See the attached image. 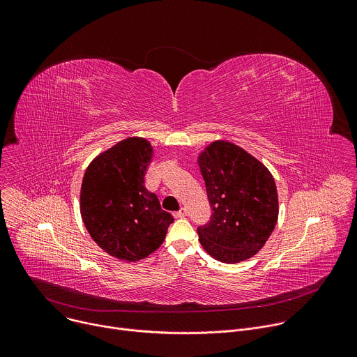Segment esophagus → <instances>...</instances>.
<instances>
[{
  "label": "esophagus",
  "mask_w": 357,
  "mask_h": 357,
  "mask_svg": "<svg viewBox=\"0 0 357 357\" xmlns=\"http://www.w3.org/2000/svg\"><path fill=\"white\" fill-rule=\"evenodd\" d=\"M186 215H188L186 208H181L178 212H175V213H174V216H175L176 219H182V218H185Z\"/></svg>",
  "instance_id": "34e87169"
}]
</instances>
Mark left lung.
Returning a JSON list of instances; mask_svg holds the SVG:
<instances>
[{
  "mask_svg": "<svg viewBox=\"0 0 357 357\" xmlns=\"http://www.w3.org/2000/svg\"><path fill=\"white\" fill-rule=\"evenodd\" d=\"M211 203V220L197 227L200 244L216 260L252 257L271 236L278 196L270 171L240 146L216 141L199 157Z\"/></svg>",
  "mask_w": 357,
  "mask_h": 357,
  "instance_id": "8db88e82",
  "label": "left lung"
}]
</instances>
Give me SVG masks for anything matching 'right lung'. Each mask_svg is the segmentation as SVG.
I'll return each instance as SVG.
<instances>
[{
    "mask_svg": "<svg viewBox=\"0 0 357 357\" xmlns=\"http://www.w3.org/2000/svg\"><path fill=\"white\" fill-rule=\"evenodd\" d=\"M151 158L146 139H123L89 165L80 190V213L91 238L131 263L154 252L174 222L144 185Z\"/></svg>",
    "mask_w": 357,
    "mask_h": 357,
    "instance_id": "add662e5",
    "label": "right lung"
}]
</instances>
